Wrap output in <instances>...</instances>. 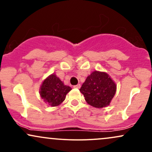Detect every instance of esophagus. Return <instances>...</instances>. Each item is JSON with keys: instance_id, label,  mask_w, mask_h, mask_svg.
I'll list each match as a JSON object with an SVG mask.
<instances>
[{"instance_id": "obj_1", "label": "esophagus", "mask_w": 152, "mask_h": 152, "mask_svg": "<svg viewBox=\"0 0 152 152\" xmlns=\"http://www.w3.org/2000/svg\"><path fill=\"white\" fill-rule=\"evenodd\" d=\"M80 87H81V85L80 84H77L74 86V88H80Z\"/></svg>"}]
</instances>
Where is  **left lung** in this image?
I'll use <instances>...</instances> for the list:
<instances>
[{"label": "left lung", "mask_w": 152, "mask_h": 152, "mask_svg": "<svg viewBox=\"0 0 152 152\" xmlns=\"http://www.w3.org/2000/svg\"><path fill=\"white\" fill-rule=\"evenodd\" d=\"M116 89V84L109 75L95 71L86 78L80 91L89 105L100 109L109 105Z\"/></svg>", "instance_id": "8db88e82"}]
</instances>
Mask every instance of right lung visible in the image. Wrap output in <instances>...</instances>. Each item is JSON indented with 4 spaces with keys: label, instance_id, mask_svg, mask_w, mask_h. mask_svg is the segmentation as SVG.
<instances>
[{
    "label": "right lung",
    "instance_id": "right-lung-1",
    "mask_svg": "<svg viewBox=\"0 0 152 152\" xmlns=\"http://www.w3.org/2000/svg\"><path fill=\"white\" fill-rule=\"evenodd\" d=\"M71 90L55 74H52L43 81L40 90V95L44 102L51 106H57L65 100L66 94Z\"/></svg>",
    "mask_w": 152,
    "mask_h": 152
}]
</instances>
